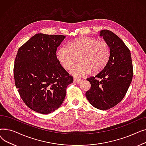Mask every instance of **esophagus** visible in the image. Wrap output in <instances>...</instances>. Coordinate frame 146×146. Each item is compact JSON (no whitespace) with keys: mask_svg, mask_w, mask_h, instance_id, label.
I'll return each instance as SVG.
<instances>
[{"mask_svg":"<svg viewBox=\"0 0 146 146\" xmlns=\"http://www.w3.org/2000/svg\"><path fill=\"white\" fill-rule=\"evenodd\" d=\"M74 83H79L80 82H81L82 80L79 79H77V78H74Z\"/></svg>","mask_w":146,"mask_h":146,"instance_id":"esophagus-1","label":"esophagus"}]
</instances>
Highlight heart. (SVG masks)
<instances>
[{
    "mask_svg": "<svg viewBox=\"0 0 146 146\" xmlns=\"http://www.w3.org/2000/svg\"><path fill=\"white\" fill-rule=\"evenodd\" d=\"M110 55V47L106 41L85 37L60 47L56 57L60 64L67 70L75 63L77 56H80V63L73 66L70 73L77 77H83L92 70L95 72L102 70L108 64Z\"/></svg>",
    "mask_w": 146,
    "mask_h": 146,
    "instance_id": "heart-1",
    "label": "heart"
}]
</instances>
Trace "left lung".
<instances>
[{"label": "left lung", "instance_id": "obj_1", "mask_svg": "<svg viewBox=\"0 0 146 146\" xmlns=\"http://www.w3.org/2000/svg\"><path fill=\"white\" fill-rule=\"evenodd\" d=\"M99 36L110 45V58L101 72L87 79L91 87L86 96L95 108L107 110L125 96L132 81L133 67L131 52L119 36L107 29L102 30Z\"/></svg>", "mask_w": 146, "mask_h": 146}]
</instances>
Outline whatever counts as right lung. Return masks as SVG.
Wrapping results in <instances>:
<instances>
[{
    "mask_svg": "<svg viewBox=\"0 0 146 146\" xmlns=\"http://www.w3.org/2000/svg\"><path fill=\"white\" fill-rule=\"evenodd\" d=\"M66 36L36 34L19 48L13 68L16 88L30 109L50 113L63 104L73 78L61 66L56 51Z\"/></svg>",
    "mask_w": 146,
    "mask_h": 146,
    "instance_id": "add662e5",
    "label": "right lung"
}]
</instances>
